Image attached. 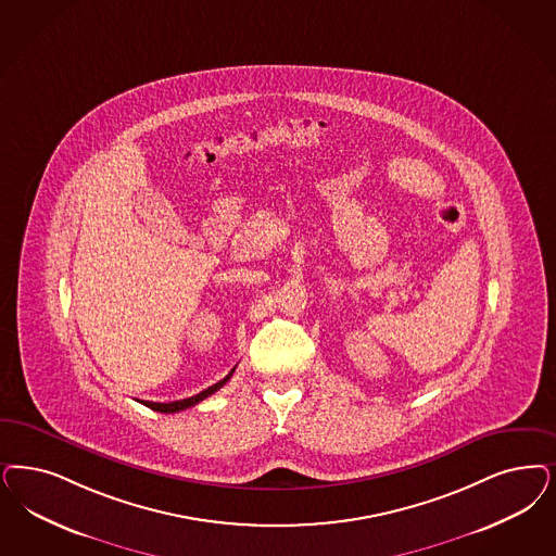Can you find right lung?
Masks as SVG:
<instances>
[{"mask_svg": "<svg viewBox=\"0 0 556 556\" xmlns=\"http://www.w3.org/2000/svg\"><path fill=\"white\" fill-rule=\"evenodd\" d=\"M231 374H233V369H231L230 374L224 378V380H219L217 383H213L210 386L207 390H203V392H199V394H194L191 399H185V401H174V403H150V401H141V403L146 404L148 408H152V410H157V413H178V410H185V408H191L197 403H201V401H205L207 396H211L213 392H217L224 383L228 382L231 378Z\"/></svg>", "mask_w": 556, "mask_h": 556, "instance_id": "obj_1", "label": "right lung"}]
</instances>
